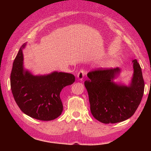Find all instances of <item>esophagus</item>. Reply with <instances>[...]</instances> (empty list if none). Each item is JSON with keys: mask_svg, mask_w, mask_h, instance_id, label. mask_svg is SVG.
Returning <instances> with one entry per match:
<instances>
[{"mask_svg": "<svg viewBox=\"0 0 151 151\" xmlns=\"http://www.w3.org/2000/svg\"><path fill=\"white\" fill-rule=\"evenodd\" d=\"M84 70H81L79 72V73L78 74H77V78H78V79L79 80H80V81H82L83 79V77H84Z\"/></svg>", "mask_w": 151, "mask_h": 151, "instance_id": "esophagus-1", "label": "esophagus"}]
</instances>
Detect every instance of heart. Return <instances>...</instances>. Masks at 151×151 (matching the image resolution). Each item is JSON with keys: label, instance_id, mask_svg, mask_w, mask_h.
Here are the masks:
<instances>
[{"label": "heart", "instance_id": "heart-1", "mask_svg": "<svg viewBox=\"0 0 151 151\" xmlns=\"http://www.w3.org/2000/svg\"><path fill=\"white\" fill-rule=\"evenodd\" d=\"M113 63H114V62L113 60H109L106 63V64L107 66H111L113 65Z\"/></svg>", "mask_w": 151, "mask_h": 151}]
</instances>
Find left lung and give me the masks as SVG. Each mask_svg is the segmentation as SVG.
<instances>
[{
	"mask_svg": "<svg viewBox=\"0 0 151 151\" xmlns=\"http://www.w3.org/2000/svg\"><path fill=\"white\" fill-rule=\"evenodd\" d=\"M134 74L129 84L114 82L120 74V68H103L88 74L84 82L88 91L90 109L100 122L115 123L129 119L137 109L144 91V81L141 67L134 60Z\"/></svg>",
	"mask_w": 151,
	"mask_h": 151,
	"instance_id": "8db88e82",
	"label": "left lung"
}]
</instances>
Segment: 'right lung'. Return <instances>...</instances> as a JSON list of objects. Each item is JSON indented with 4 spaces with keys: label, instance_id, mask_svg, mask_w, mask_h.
<instances>
[{
    "label": "right lung",
    "instance_id": "add662e5",
    "mask_svg": "<svg viewBox=\"0 0 151 151\" xmlns=\"http://www.w3.org/2000/svg\"><path fill=\"white\" fill-rule=\"evenodd\" d=\"M24 43L13 62L11 88L18 106L26 115L42 121L53 120L60 116L63 104L62 89L75 81L74 76L54 71L46 75L34 76L23 65Z\"/></svg>",
    "mask_w": 151,
    "mask_h": 151
}]
</instances>
